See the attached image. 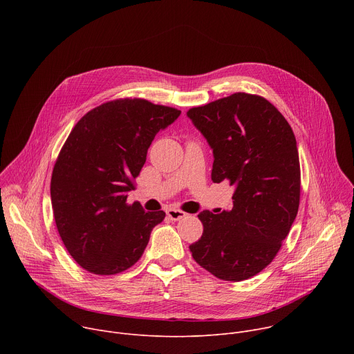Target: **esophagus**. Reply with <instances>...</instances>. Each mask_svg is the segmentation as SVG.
<instances>
[{"label":"esophagus","instance_id":"1","mask_svg":"<svg viewBox=\"0 0 354 354\" xmlns=\"http://www.w3.org/2000/svg\"><path fill=\"white\" fill-rule=\"evenodd\" d=\"M167 216L171 220H174V221H179V220L185 218L187 214L185 212H182V210H178V209H168L167 210Z\"/></svg>","mask_w":354,"mask_h":354}]
</instances>
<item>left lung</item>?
Listing matches in <instances>:
<instances>
[{
    "label": "left lung",
    "mask_w": 354,
    "mask_h": 354,
    "mask_svg": "<svg viewBox=\"0 0 354 354\" xmlns=\"http://www.w3.org/2000/svg\"><path fill=\"white\" fill-rule=\"evenodd\" d=\"M213 149L212 180L234 186L232 209L198 213L203 235L189 246L216 277L241 281L277 255L299 206L294 133L265 97L236 92L187 112Z\"/></svg>",
    "instance_id": "obj_1"
}]
</instances>
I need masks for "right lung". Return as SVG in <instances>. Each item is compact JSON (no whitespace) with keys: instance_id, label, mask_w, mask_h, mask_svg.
Here are the masks:
<instances>
[{"instance_id":"obj_1","label":"right lung","mask_w":354,"mask_h":354,"mask_svg":"<svg viewBox=\"0 0 354 354\" xmlns=\"http://www.w3.org/2000/svg\"><path fill=\"white\" fill-rule=\"evenodd\" d=\"M180 111L145 99H118L88 112L56 161L50 196L56 225L73 259L93 274H116L142 255L162 210L127 205L160 130Z\"/></svg>"}]
</instances>
